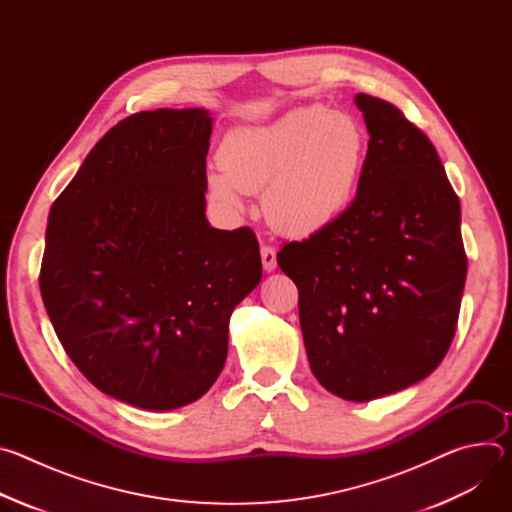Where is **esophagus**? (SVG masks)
Instances as JSON below:
<instances>
[{
  "instance_id": "esophagus-1",
  "label": "esophagus",
  "mask_w": 512,
  "mask_h": 512,
  "mask_svg": "<svg viewBox=\"0 0 512 512\" xmlns=\"http://www.w3.org/2000/svg\"><path fill=\"white\" fill-rule=\"evenodd\" d=\"M261 261L265 271H273L277 267V255L271 245H261Z\"/></svg>"
}]
</instances>
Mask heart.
<instances>
[{
  "mask_svg": "<svg viewBox=\"0 0 512 512\" xmlns=\"http://www.w3.org/2000/svg\"><path fill=\"white\" fill-rule=\"evenodd\" d=\"M367 156L369 131L358 117L308 105L227 133L218 148L223 174H208L206 184L229 206H239V190L265 187L267 221L285 235L310 237L350 210Z\"/></svg>",
  "mask_w": 512,
  "mask_h": 512,
  "instance_id": "heart-1",
  "label": "heart"
}]
</instances>
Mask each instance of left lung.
<instances>
[{
  "mask_svg": "<svg viewBox=\"0 0 512 512\" xmlns=\"http://www.w3.org/2000/svg\"><path fill=\"white\" fill-rule=\"evenodd\" d=\"M371 135L350 210L291 241L277 265L300 291L310 369L346 401L431 375L454 340L468 259L460 200L427 135L395 105L358 93Z\"/></svg>",
  "mask_w": 512,
  "mask_h": 512,
  "instance_id": "1",
  "label": "left lung"
}]
</instances>
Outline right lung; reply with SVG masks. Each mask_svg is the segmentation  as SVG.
<instances>
[{"label": "right lung", "mask_w": 512, "mask_h": 512, "mask_svg": "<svg viewBox=\"0 0 512 512\" xmlns=\"http://www.w3.org/2000/svg\"><path fill=\"white\" fill-rule=\"evenodd\" d=\"M210 133L206 109L129 115L50 208L40 291L54 332L99 391L133 407L200 399L261 281L255 233L206 221Z\"/></svg>", "instance_id": "right-lung-1"}]
</instances>
